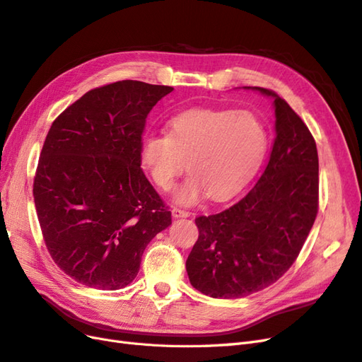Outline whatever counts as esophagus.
Listing matches in <instances>:
<instances>
[{
  "mask_svg": "<svg viewBox=\"0 0 362 362\" xmlns=\"http://www.w3.org/2000/svg\"><path fill=\"white\" fill-rule=\"evenodd\" d=\"M172 216L175 218H180V217H189L190 213L185 211V210H181V208H172Z\"/></svg>",
  "mask_w": 362,
  "mask_h": 362,
  "instance_id": "obj_1",
  "label": "esophagus"
}]
</instances>
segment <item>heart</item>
Returning a JSON list of instances; mask_svg holds the SVG:
<instances>
[{
	"label": "heart",
	"mask_w": 362,
	"mask_h": 362,
	"mask_svg": "<svg viewBox=\"0 0 362 362\" xmlns=\"http://www.w3.org/2000/svg\"><path fill=\"white\" fill-rule=\"evenodd\" d=\"M269 134L250 110L192 108L170 119L168 134L141 140L140 163L158 189L169 190L187 163L190 175L173 201L194 205L208 194L225 201L254 177L266 156Z\"/></svg>",
	"instance_id": "b5f03b06"
}]
</instances>
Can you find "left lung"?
I'll return each instance as SVG.
<instances>
[{
    "mask_svg": "<svg viewBox=\"0 0 362 362\" xmlns=\"http://www.w3.org/2000/svg\"><path fill=\"white\" fill-rule=\"evenodd\" d=\"M275 141L259 180L228 210L196 218L185 261L190 284L216 299H237L276 282L298 258L319 210V156L303 120L275 92Z\"/></svg>",
    "mask_w": 362,
    "mask_h": 362,
    "instance_id": "obj_1",
    "label": "left lung"
}]
</instances>
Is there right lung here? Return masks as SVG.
I'll use <instances>...</instances> for the list:
<instances>
[{
	"instance_id": "1",
	"label": "right lung",
	"mask_w": 362,
	"mask_h": 362,
	"mask_svg": "<svg viewBox=\"0 0 362 362\" xmlns=\"http://www.w3.org/2000/svg\"><path fill=\"white\" fill-rule=\"evenodd\" d=\"M169 86L124 80L83 95L42 148L33 194L54 262L76 282L119 290L148 243L172 223L140 169L141 133Z\"/></svg>"
}]
</instances>
